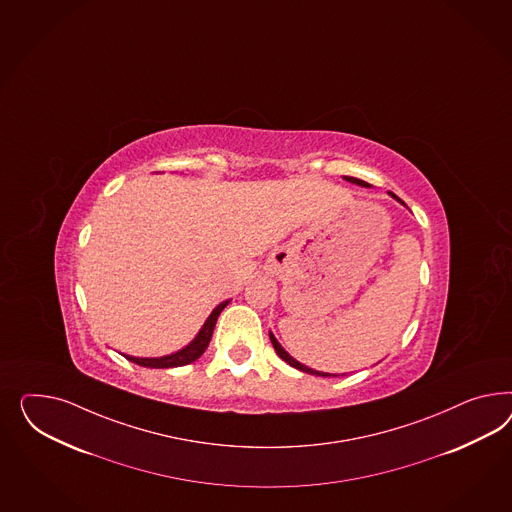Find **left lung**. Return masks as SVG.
Segmentation results:
<instances>
[{
    "instance_id": "1",
    "label": "left lung",
    "mask_w": 512,
    "mask_h": 512,
    "mask_svg": "<svg viewBox=\"0 0 512 512\" xmlns=\"http://www.w3.org/2000/svg\"><path fill=\"white\" fill-rule=\"evenodd\" d=\"M344 179L346 181H350V183H355V185H359V187H365V189H370L372 185H368L366 181H363V179H357V177H350V176H344ZM389 196L391 198H395L396 202L398 204L406 205L396 194H393V192H389ZM269 338H271V344H273V348H275V351L278 353V357L282 359V361H286L288 365L293 366V368H297V370H301V372H307V374H314V376H323V378H336L338 374H329V372H320V370H314V368H308L307 365H303V363H299L297 359H293L292 355L288 353V351L284 350L282 346H280V342H278L277 338H275V335L269 331Z\"/></svg>"
}]
</instances>
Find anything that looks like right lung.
<instances>
[{
  "mask_svg": "<svg viewBox=\"0 0 512 512\" xmlns=\"http://www.w3.org/2000/svg\"><path fill=\"white\" fill-rule=\"evenodd\" d=\"M230 301L232 299H226V301H222L220 305L213 308V312L207 316V320L202 325V329L198 331V335L194 336L185 348L174 351L170 355H162V357H132V355H125V353H123V357H127L129 361L136 363V365L147 366V368H172V366H185L194 363L204 353L205 348L209 346V340L213 336V329H215V323L219 320L220 312L228 307Z\"/></svg>",
  "mask_w": 512,
  "mask_h": 512,
  "instance_id": "add662e5",
  "label": "right lung"
}]
</instances>
